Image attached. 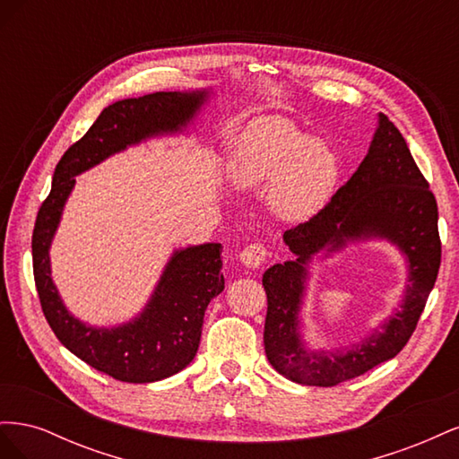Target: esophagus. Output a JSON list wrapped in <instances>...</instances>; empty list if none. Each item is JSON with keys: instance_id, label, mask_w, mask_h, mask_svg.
I'll use <instances>...</instances> for the list:
<instances>
[{"instance_id": "1", "label": "esophagus", "mask_w": 459, "mask_h": 459, "mask_svg": "<svg viewBox=\"0 0 459 459\" xmlns=\"http://www.w3.org/2000/svg\"><path fill=\"white\" fill-rule=\"evenodd\" d=\"M266 258H268V251L262 243L247 245L243 251L239 253V262L247 268H260L262 264L266 262Z\"/></svg>"}]
</instances>
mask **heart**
<instances>
[{
  "mask_svg": "<svg viewBox=\"0 0 459 459\" xmlns=\"http://www.w3.org/2000/svg\"><path fill=\"white\" fill-rule=\"evenodd\" d=\"M339 160L322 140H310L287 118H266L247 132L235 159V179L272 186V204L289 220L322 211L335 189Z\"/></svg>",
  "mask_w": 459,
  "mask_h": 459,
  "instance_id": "obj_1",
  "label": "heart"
}]
</instances>
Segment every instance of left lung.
Returning a JSON list of instances; mask_svg holds the SVG:
<instances>
[{
    "mask_svg": "<svg viewBox=\"0 0 459 459\" xmlns=\"http://www.w3.org/2000/svg\"><path fill=\"white\" fill-rule=\"evenodd\" d=\"M368 238H385L407 258L409 283L401 310L359 343L337 351L308 350L299 333V308L311 260ZM283 241L293 260L273 264L262 275L268 297L264 349L275 371L300 385L335 386L404 349L440 268L438 208L406 140L383 113L352 178L316 216L287 230Z\"/></svg>",
    "mask_w": 459,
    "mask_h": 459,
    "instance_id": "1",
    "label": "left lung"
}]
</instances>
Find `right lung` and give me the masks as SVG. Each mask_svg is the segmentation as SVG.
Listing matches in <instances>:
<instances>
[{"label": "right lung", "instance_id": "obj_1", "mask_svg": "<svg viewBox=\"0 0 459 459\" xmlns=\"http://www.w3.org/2000/svg\"><path fill=\"white\" fill-rule=\"evenodd\" d=\"M211 91H157L103 108L86 135L59 160L49 195L36 218L34 281L49 327L74 356L124 383L166 379L195 358L204 310L224 290L221 245L203 243L174 251L145 308L115 327H93L68 312L51 280L49 248L78 174L130 145L182 132Z\"/></svg>", "mask_w": 459, "mask_h": 459}]
</instances>
